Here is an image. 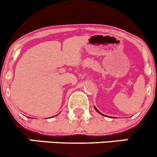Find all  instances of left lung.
Masks as SVG:
<instances>
[{"label": "left lung", "mask_w": 157, "mask_h": 157, "mask_svg": "<svg viewBox=\"0 0 157 157\" xmlns=\"http://www.w3.org/2000/svg\"><path fill=\"white\" fill-rule=\"evenodd\" d=\"M94 109H95V111H97V112H98V113H99V114H101V113H100V111H98V109H97V108H95V107H94ZM102 115H104V114H102Z\"/></svg>", "instance_id": "8db88e82"}]
</instances>
